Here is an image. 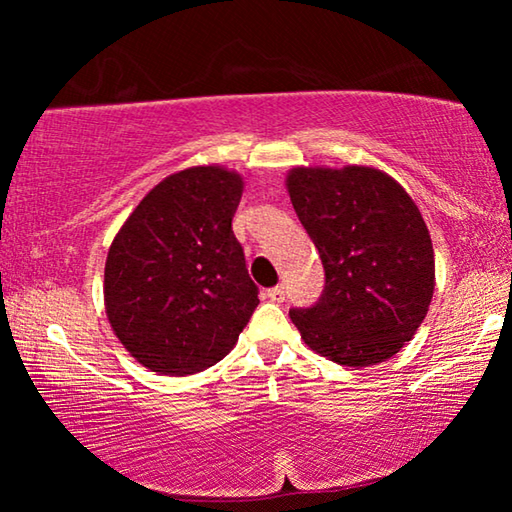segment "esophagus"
<instances>
[{
  "instance_id": "obj_1",
  "label": "esophagus",
  "mask_w": 512,
  "mask_h": 512,
  "mask_svg": "<svg viewBox=\"0 0 512 512\" xmlns=\"http://www.w3.org/2000/svg\"><path fill=\"white\" fill-rule=\"evenodd\" d=\"M284 293H287V291H284L282 284H277V287L266 291V296H268V300H271V302H284Z\"/></svg>"
}]
</instances>
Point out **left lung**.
Masks as SVG:
<instances>
[{"mask_svg":"<svg viewBox=\"0 0 512 512\" xmlns=\"http://www.w3.org/2000/svg\"><path fill=\"white\" fill-rule=\"evenodd\" d=\"M287 189L325 268L318 302L291 309L293 325L311 350L341 366L391 359L413 339L436 287L418 205L388 173L357 164L296 167Z\"/></svg>","mask_w":512,"mask_h":512,"instance_id":"1","label":"left lung"}]
</instances>
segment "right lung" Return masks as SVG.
Here are the masks:
<instances>
[{
  "mask_svg": "<svg viewBox=\"0 0 512 512\" xmlns=\"http://www.w3.org/2000/svg\"><path fill=\"white\" fill-rule=\"evenodd\" d=\"M237 171L189 167L146 194L117 237L103 273L112 332L160 375H194L228 354L259 305L232 216Z\"/></svg>",
  "mask_w": 512,
  "mask_h": 512,
  "instance_id": "add662e5",
  "label": "right lung"
}]
</instances>
